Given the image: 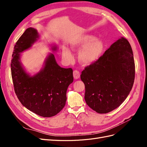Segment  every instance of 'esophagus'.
<instances>
[{
    "label": "esophagus",
    "instance_id": "1",
    "mask_svg": "<svg viewBox=\"0 0 147 147\" xmlns=\"http://www.w3.org/2000/svg\"><path fill=\"white\" fill-rule=\"evenodd\" d=\"M73 75H74V77L75 79H78L80 77V74L79 71L77 70H75L73 72Z\"/></svg>",
    "mask_w": 147,
    "mask_h": 147
}]
</instances>
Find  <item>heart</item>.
Returning <instances> with one entry per match:
<instances>
[{"instance_id":"1","label":"heart","mask_w":147,"mask_h":147,"mask_svg":"<svg viewBox=\"0 0 147 147\" xmlns=\"http://www.w3.org/2000/svg\"><path fill=\"white\" fill-rule=\"evenodd\" d=\"M70 45L73 50L78 51L82 49L78 53V59L84 65H90L95 63L100 58L104 50L103 41L90 34L76 37L70 41ZM62 55L65 62L69 63L72 61V54L67 47H63Z\"/></svg>"}]
</instances>
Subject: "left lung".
<instances>
[{
  "instance_id": "left-lung-1",
  "label": "left lung",
  "mask_w": 147,
  "mask_h": 147,
  "mask_svg": "<svg viewBox=\"0 0 147 147\" xmlns=\"http://www.w3.org/2000/svg\"><path fill=\"white\" fill-rule=\"evenodd\" d=\"M87 105L99 113L115 110L126 99L135 78V64L127 40L118 39L82 72Z\"/></svg>"
}]
</instances>
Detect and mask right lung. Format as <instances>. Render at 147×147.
Instances as JSON below:
<instances>
[{"instance_id": "right-lung-1", "label": "right lung", "mask_w": 147, "mask_h": 147, "mask_svg": "<svg viewBox=\"0 0 147 147\" xmlns=\"http://www.w3.org/2000/svg\"><path fill=\"white\" fill-rule=\"evenodd\" d=\"M39 38L37 30L29 28L16 43L11 62L15 92L23 106L43 117L57 115L65 105L66 92L74 81L73 70L61 67L50 54L43 68L34 76L26 73L20 62V53L32 47ZM56 51L57 47H53Z\"/></svg>"}]
</instances>
